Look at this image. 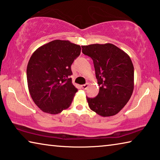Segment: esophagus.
I'll list each match as a JSON object with an SVG mask.
<instances>
[{"instance_id":"esophagus-1","label":"esophagus","mask_w":160,"mask_h":160,"mask_svg":"<svg viewBox=\"0 0 160 160\" xmlns=\"http://www.w3.org/2000/svg\"><path fill=\"white\" fill-rule=\"evenodd\" d=\"M88 86V83H86V84H83L82 86V88H83V89L86 90V89H87Z\"/></svg>"}]
</instances>
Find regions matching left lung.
Wrapping results in <instances>:
<instances>
[{"mask_svg": "<svg viewBox=\"0 0 160 160\" xmlns=\"http://www.w3.org/2000/svg\"><path fill=\"white\" fill-rule=\"evenodd\" d=\"M82 52L93 59L99 92L86 97L91 110L109 117L121 111L134 89V67L129 55L111 43L82 46Z\"/></svg>", "mask_w": 160, "mask_h": 160, "instance_id": "1", "label": "left lung"}]
</instances>
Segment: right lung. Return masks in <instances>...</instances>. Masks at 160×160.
Masks as SVG:
<instances>
[{
	"mask_svg": "<svg viewBox=\"0 0 160 160\" xmlns=\"http://www.w3.org/2000/svg\"><path fill=\"white\" fill-rule=\"evenodd\" d=\"M81 49L68 40H56L33 52L27 67L28 89L43 112L58 114L70 106L78 91L69 78L71 66Z\"/></svg>",
	"mask_w": 160,
	"mask_h": 160,
	"instance_id": "obj_1",
	"label": "right lung"
}]
</instances>
